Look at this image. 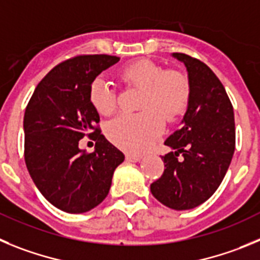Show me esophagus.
<instances>
[{"label":"esophagus","mask_w":260,"mask_h":260,"mask_svg":"<svg viewBox=\"0 0 260 260\" xmlns=\"http://www.w3.org/2000/svg\"><path fill=\"white\" fill-rule=\"evenodd\" d=\"M125 160H127V162H140V160H141V156L133 155V154H127V155H125Z\"/></svg>","instance_id":"esophagus-1"}]
</instances>
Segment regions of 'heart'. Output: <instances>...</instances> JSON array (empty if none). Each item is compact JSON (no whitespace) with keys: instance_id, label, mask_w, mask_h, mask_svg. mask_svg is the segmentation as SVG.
Instances as JSON below:
<instances>
[{"instance_id":"obj_1","label":"heart","mask_w":260,"mask_h":260,"mask_svg":"<svg viewBox=\"0 0 260 260\" xmlns=\"http://www.w3.org/2000/svg\"><path fill=\"white\" fill-rule=\"evenodd\" d=\"M127 85L144 92L139 114H121L109 121L106 136L111 144L132 154L145 151L163 131V118L174 121L185 111L190 98L188 78L177 70H163L149 59L129 63L119 71ZM89 101L101 115L113 114L118 105L115 90L104 78H95L89 86Z\"/></svg>"}]
</instances>
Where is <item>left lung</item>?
I'll list each match as a JSON object with an SVG mask.
<instances>
[{"mask_svg": "<svg viewBox=\"0 0 260 260\" xmlns=\"http://www.w3.org/2000/svg\"><path fill=\"white\" fill-rule=\"evenodd\" d=\"M172 57L185 64L190 98L181 128L166 140L172 151L162 156L165 172L150 190L170 209L190 210L209 200L225 176L236 146L235 114L207 64L182 53Z\"/></svg>", "mask_w": 260, "mask_h": 260, "instance_id": "obj_1", "label": "left lung"}]
</instances>
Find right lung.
<instances>
[{"label": "right lung", "mask_w": 260, "mask_h": 260, "mask_svg": "<svg viewBox=\"0 0 260 260\" xmlns=\"http://www.w3.org/2000/svg\"><path fill=\"white\" fill-rule=\"evenodd\" d=\"M119 59L94 54L59 63L40 81L25 107L28 172L40 193L64 212L81 214L100 205L124 160V154L101 135L100 115L89 101L92 81ZM85 135L96 141L93 153L78 147Z\"/></svg>", "instance_id": "add662e5"}]
</instances>
